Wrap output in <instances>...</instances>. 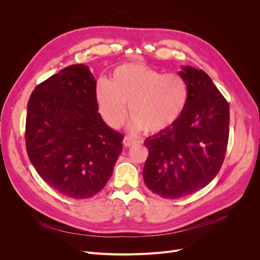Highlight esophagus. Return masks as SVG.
Returning a JSON list of instances; mask_svg holds the SVG:
<instances>
[{"label": "esophagus", "instance_id": "esophagus-1", "mask_svg": "<svg viewBox=\"0 0 260 260\" xmlns=\"http://www.w3.org/2000/svg\"><path fill=\"white\" fill-rule=\"evenodd\" d=\"M122 142H123V145H124L125 147H131V146H133V145L139 144V141H138V140L130 139V138H128V137H125V138L123 139Z\"/></svg>", "mask_w": 260, "mask_h": 260}]
</instances>
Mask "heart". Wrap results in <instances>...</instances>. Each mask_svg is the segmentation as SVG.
I'll return each instance as SVG.
<instances>
[{
    "mask_svg": "<svg viewBox=\"0 0 260 260\" xmlns=\"http://www.w3.org/2000/svg\"><path fill=\"white\" fill-rule=\"evenodd\" d=\"M188 99L185 80L178 74H164L144 64H123L111 80L100 78L95 100L100 114L113 129L120 128L129 113L132 132L159 133L175 124Z\"/></svg>",
    "mask_w": 260,
    "mask_h": 260,
    "instance_id": "b5f03b06",
    "label": "heart"
}]
</instances>
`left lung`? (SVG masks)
Segmentation results:
<instances>
[{
    "label": "left lung",
    "mask_w": 260,
    "mask_h": 260,
    "mask_svg": "<svg viewBox=\"0 0 260 260\" xmlns=\"http://www.w3.org/2000/svg\"><path fill=\"white\" fill-rule=\"evenodd\" d=\"M188 99L170 128L145 140L143 179L153 193L180 199L211 182L222 166L229 140V104L202 69L182 67Z\"/></svg>",
    "instance_id": "left-lung-1"
}]
</instances>
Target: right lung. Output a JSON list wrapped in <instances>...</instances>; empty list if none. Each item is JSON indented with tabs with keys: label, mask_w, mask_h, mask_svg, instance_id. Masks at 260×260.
<instances>
[{
	"label": "right lung",
	"mask_w": 260,
	"mask_h": 260,
	"mask_svg": "<svg viewBox=\"0 0 260 260\" xmlns=\"http://www.w3.org/2000/svg\"><path fill=\"white\" fill-rule=\"evenodd\" d=\"M95 84L88 66L72 65L37 85L28 102L29 159L54 190L76 200L106 185L123 148V136L99 113Z\"/></svg>",
	"instance_id": "obj_1"
}]
</instances>
